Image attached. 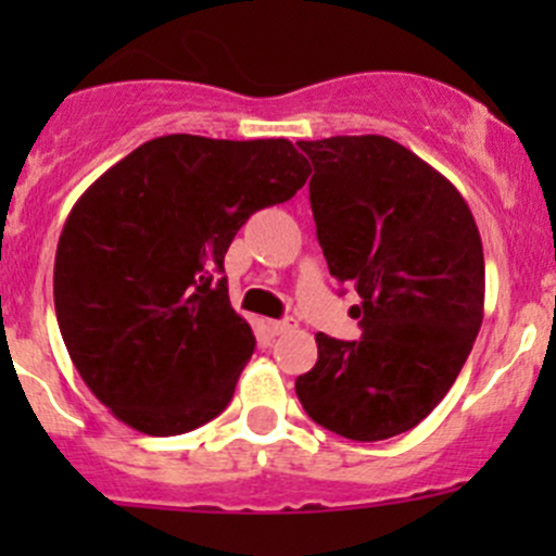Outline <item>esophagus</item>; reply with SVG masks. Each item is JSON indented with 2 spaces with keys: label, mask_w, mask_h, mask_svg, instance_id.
Listing matches in <instances>:
<instances>
[{
  "label": "esophagus",
  "mask_w": 556,
  "mask_h": 556,
  "mask_svg": "<svg viewBox=\"0 0 556 556\" xmlns=\"http://www.w3.org/2000/svg\"><path fill=\"white\" fill-rule=\"evenodd\" d=\"M295 328V323L293 319H274L271 323V330H274V336H282V333H290V330Z\"/></svg>",
  "instance_id": "1"
}]
</instances>
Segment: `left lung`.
<instances>
[{"mask_svg": "<svg viewBox=\"0 0 556 556\" xmlns=\"http://www.w3.org/2000/svg\"><path fill=\"white\" fill-rule=\"evenodd\" d=\"M330 277L355 285L363 339L317 333L295 395L317 425L384 441L422 422L484 319V250L450 179L379 134L299 142Z\"/></svg>", "mask_w": 556, "mask_h": 556, "instance_id": "obj_1", "label": "left lung"}]
</instances>
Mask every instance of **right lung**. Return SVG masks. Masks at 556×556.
Here are the masks:
<instances>
[{"label": "right lung", "instance_id": "obj_1", "mask_svg": "<svg viewBox=\"0 0 556 556\" xmlns=\"http://www.w3.org/2000/svg\"><path fill=\"white\" fill-rule=\"evenodd\" d=\"M306 177L288 139L169 134L77 199L55 250V317L77 374L121 422L179 435L231 403L255 336L217 274L247 217Z\"/></svg>", "mask_w": 556, "mask_h": 556}]
</instances>
